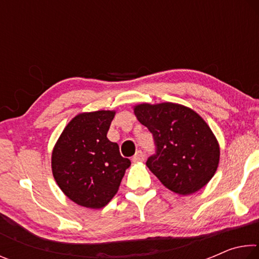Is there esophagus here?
Instances as JSON below:
<instances>
[{
    "label": "esophagus",
    "instance_id": "1",
    "mask_svg": "<svg viewBox=\"0 0 259 259\" xmlns=\"http://www.w3.org/2000/svg\"><path fill=\"white\" fill-rule=\"evenodd\" d=\"M145 160V154L142 151H137L136 154L133 156V161L134 162H143Z\"/></svg>",
    "mask_w": 259,
    "mask_h": 259
}]
</instances>
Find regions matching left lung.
<instances>
[{"mask_svg": "<svg viewBox=\"0 0 259 259\" xmlns=\"http://www.w3.org/2000/svg\"><path fill=\"white\" fill-rule=\"evenodd\" d=\"M134 113L156 144V154L146 165L168 190L190 195L207 185L218 168L221 148L198 113L175 103L138 104Z\"/></svg>", "mask_w": 259, "mask_h": 259, "instance_id": "1", "label": "left lung"}]
</instances>
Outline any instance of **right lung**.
Here are the masks:
<instances>
[{"mask_svg": "<svg viewBox=\"0 0 259 259\" xmlns=\"http://www.w3.org/2000/svg\"><path fill=\"white\" fill-rule=\"evenodd\" d=\"M115 111L77 114L55 144L51 169L57 185L82 207L100 209L119 191L131 162L107 138Z\"/></svg>", "mask_w": 259, "mask_h": 259, "instance_id": "right-lung-1", "label": "right lung"}]
</instances>
